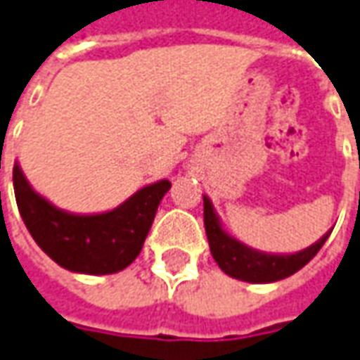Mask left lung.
I'll use <instances>...</instances> for the list:
<instances>
[{
    "label": "left lung",
    "instance_id": "1",
    "mask_svg": "<svg viewBox=\"0 0 360 360\" xmlns=\"http://www.w3.org/2000/svg\"><path fill=\"white\" fill-rule=\"evenodd\" d=\"M202 200H205V230L212 257L226 275L245 281V283H259V285L275 283V281L294 275L321 250V245L326 243L331 233L329 230L316 243H311L310 248L296 251V253H288V255L286 253H281V255L265 253V251L253 250L250 245L241 243L240 240L232 238L222 228L210 198L202 197Z\"/></svg>",
    "mask_w": 360,
    "mask_h": 360
}]
</instances>
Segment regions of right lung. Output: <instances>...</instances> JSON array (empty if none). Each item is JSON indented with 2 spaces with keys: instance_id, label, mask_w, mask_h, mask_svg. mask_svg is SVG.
Instances as JSON below:
<instances>
[{
  "instance_id": "1",
  "label": "right lung",
  "mask_w": 360,
  "mask_h": 360,
  "mask_svg": "<svg viewBox=\"0 0 360 360\" xmlns=\"http://www.w3.org/2000/svg\"><path fill=\"white\" fill-rule=\"evenodd\" d=\"M13 187L22 222L52 261L74 273L110 275L127 269L142 251L155 210L172 183H152L101 214H74L54 206L29 185L17 162Z\"/></svg>"
}]
</instances>
